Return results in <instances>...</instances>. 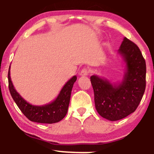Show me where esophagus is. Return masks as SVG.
I'll list each match as a JSON object with an SVG mask.
<instances>
[{"mask_svg":"<svg viewBox=\"0 0 154 154\" xmlns=\"http://www.w3.org/2000/svg\"><path fill=\"white\" fill-rule=\"evenodd\" d=\"M89 70L88 69L86 68H84L82 69V71L80 72V75L82 76V77H85V76H87L88 75V74H89Z\"/></svg>","mask_w":154,"mask_h":154,"instance_id":"1","label":"esophagus"}]
</instances>
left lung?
<instances>
[{
    "label": "left lung",
    "instance_id": "1",
    "mask_svg": "<svg viewBox=\"0 0 154 154\" xmlns=\"http://www.w3.org/2000/svg\"><path fill=\"white\" fill-rule=\"evenodd\" d=\"M118 53L126 63V72L119 84L113 85L98 76L91 77L95 109L102 117L117 121L133 113L146 89V65L137 45L124 38Z\"/></svg>",
    "mask_w": 154,
    "mask_h": 154
}]
</instances>
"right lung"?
<instances>
[{
	"mask_svg": "<svg viewBox=\"0 0 154 154\" xmlns=\"http://www.w3.org/2000/svg\"><path fill=\"white\" fill-rule=\"evenodd\" d=\"M8 88L11 97L24 115L32 122L53 124L59 122L66 116L71 97L72 89L77 77L74 76L63 86L54 101L44 106H33L26 101L17 93L10 77V67L8 73Z\"/></svg>",
	"mask_w": 154,
	"mask_h": 154,
	"instance_id": "right-lung-1",
	"label": "right lung"
}]
</instances>
